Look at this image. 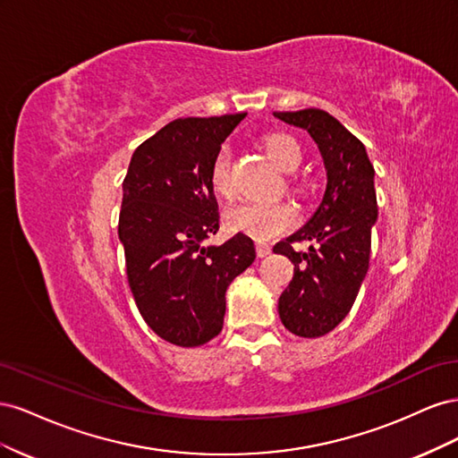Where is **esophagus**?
Instances as JSON below:
<instances>
[{"label":"esophagus","instance_id":"obj_1","mask_svg":"<svg viewBox=\"0 0 458 458\" xmlns=\"http://www.w3.org/2000/svg\"><path fill=\"white\" fill-rule=\"evenodd\" d=\"M256 252H258L259 258H266V256L271 254V246L267 242H258L256 244Z\"/></svg>","mask_w":458,"mask_h":458}]
</instances>
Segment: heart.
Wrapping results in <instances>:
<instances>
[{
	"mask_svg": "<svg viewBox=\"0 0 458 458\" xmlns=\"http://www.w3.org/2000/svg\"><path fill=\"white\" fill-rule=\"evenodd\" d=\"M266 155L283 172H294L303 160L301 145L288 133H271L261 141ZM210 185L216 195L231 199L233 182L229 174V160L219 155L210 170ZM296 212L288 202H242L233 206L225 214V224L233 229L248 234L256 241H269L294 225Z\"/></svg>",
	"mask_w": 458,
	"mask_h": 458,
	"instance_id": "1",
	"label": "heart"
}]
</instances>
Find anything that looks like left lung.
Returning a JSON list of instances; mask_svg holds the SVG:
<instances>
[{
  "mask_svg": "<svg viewBox=\"0 0 458 458\" xmlns=\"http://www.w3.org/2000/svg\"><path fill=\"white\" fill-rule=\"evenodd\" d=\"M306 130L327 170L325 197L303 227L273 246L294 263V276L279 298L283 325L301 338L325 336L350 313L369 271L370 231L378 206L374 168L365 145L321 108L273 113ZM310 240L306 253L293 242Z\"/></svg>",
  "mask_w": 458,
  "mask_h": 458,
  "instance_id": "1",
  "label": "left lung"
}]
</instances>
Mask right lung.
<instances>
[{
	"label": "right lung",
	"instance_id": "obj_1",
	"mask_svg": "<svg viewBox=\"0 0 458 458\" xmlns=\"http://www.w3.org/2000/svg\"><path fill=\"white\" fill-rule=\"evenodd\" d=\"M244 116L170 122L135 148L122 183L118 237L137 310L162 340L182 348L219 335L227 286L256 259L244 233L206 244L219 229L212 164Z\"/></svg>",
	"mask_w": 458,
	"mask_h": 458
}]
</instances>
